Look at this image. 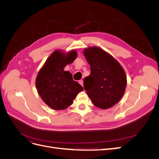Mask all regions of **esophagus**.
I'll return each instance as SVG.
<instances>
[{"mask_svg": "<svg viewBox=\"0 0 159 159\" xmlns=\"http://www.w3.org/2000/svg\"><path fill=\"white\" fill-rule=\"evenodd\" d=\"M79 83H80V84L81 85H84V81H83V80H80L79 81Z\"/></svg>", "mask_w": 159, "mask_h": 159, "instance_id": "1", "label": "esophagus"}]
</instances>
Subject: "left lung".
<instances>
[{"label":"left lung","instance_id":"left-lung-1","mask_svg":"<svg viewBox=\"0 0 159 159\" xmlns=\"http://www.w3.org/2000/svg\"><path fill=\"white\" fill-rule=\"evenodd\" d=\"M84 55L91 74L84 81L85 90L93 105L107 109L117 103L127 86V76L118 61L97 46L85 48Z\"/></svg>","mask_w":159,"mask_h":159}]
</instances>
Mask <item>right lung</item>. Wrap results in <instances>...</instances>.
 Wrapping results in <instances>:
<instances>
[{"mask_svg": "<svg viewBox=\"0 0 159 159\" xmlns=\"http://www.w3.org/2000/svg\"><path fill=\"white\" fill-rule=\"evenodd\" d=\"M77 57L74 50L65 53L56 50L48 57L38 73L36 87L38 94L48 106L54 110L68 108L76 95L83 91L82 86L72 78L65 67Z\"/></svg>", "mask_w": 159, "mask_h": 159, "instance_id": "1", "label": "right lung"}]
</instances>
